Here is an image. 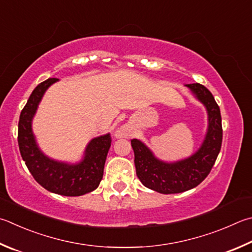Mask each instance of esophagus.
<instances>
[{
	"mask_svg": "<svg viewBox=\"0 0 252 252\" xmlns=\"http://www.w3.org/2000/svg\"><path fill=\"white\" fill-rule=\"evenodd\" d=\"M127 135V130L125 129V127H121V129H119L116 132V136L117 138H126Z\"/></svg>",
	"mask_w": 252,
	"mask_h": 252,
	"instance_id": "34e87169",
	"label": "esophagus"
}]
</instances>
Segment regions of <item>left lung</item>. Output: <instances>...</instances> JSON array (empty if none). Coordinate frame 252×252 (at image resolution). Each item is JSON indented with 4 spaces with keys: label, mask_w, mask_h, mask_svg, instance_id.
<instances>
[{
    "label": "left lung",
    "mask_w": 252,
    "mask_h": 252,
    "mask_svg": "<svg viewBox=\"0 0 252 252\" xmlns=\"http://www.w3.org/2000/svg\"><path fill=\"white\" fill-rule=\"evenodd\" d=\"M185 87L207 111V131L198 150L186 158L166 162L155 157L142 141H131L139 180L145 187L161 194L183 193L200 184L212 170L221 148V116L212 93L199 84Z\"/></svg>",
    "instance_id": "8db88e82"
}]
</instances>
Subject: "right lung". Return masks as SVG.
<instances>
[{
  "label": "right lung",
  "instance_id": "right-lung-1",
  "mask_svg": "<svg viewBox=\"0 0 252 252\" xmlns=\"http://www.w3.org/2000/svg\"><path fill=\"white\" fill-rule=\"evenodd\" d=\"M58 80L43 81L30 95L18 121V146L27 168L45 189L63 196H81L94 190L101 182L111 138L106 133L91 139L82 158L76 163L54 159L40 150L32 123L46 90Z\"/></svg>",
  "mask_w": 252,
  "mask_h": 252
}]
</instances>
